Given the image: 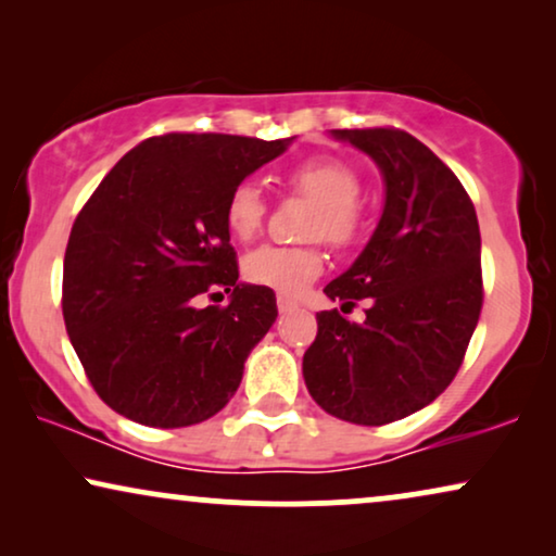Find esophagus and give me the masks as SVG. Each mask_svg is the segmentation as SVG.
<instances>
[{
    "instance_id": "1",
    "label": "esophagus",
    "mask_w": 556,
    "mask_h": 556,
    "mask_svg": "<svg viewBox=\"0 0 556 556\" xmlns=\"http://www.w3.org/2000/svg\"><path fill=\"white\" fill-rule=\"evenodd\" d=\"M293 308H295V301L291 299V295L280 293L278 295V311H280V314H288V311H293Z\"/></svg>"
}]
</instances>
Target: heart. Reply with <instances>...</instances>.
Returning <instances> with one entry per match:
<instances>
[{
  "label": "heart",
  "mask_w": 556,
  "mask_h": 556,
  "mask_svg": "<svg viewBox=\"0 0 556 556\" xmlns=\"http://www.w3.org/2000/svg\"><path fill=\"white\" fill-rule=\"evenodd\" d=\"M286 185L316 204L308 235L331 245L344 248L356 238L359 217L356 202L362 181L354 169L337 159H308L286 174ZM265 219V197L255 181H240L225 202V225L238 240H253ZM324 268V257L316 248L261 245L250 250L242 261V273L250 283L273 288L280 293H299Z\"/></svg>",
  "instance_id": "obj_1"
}]
</instances>
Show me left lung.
I'll return each instance as SVG.
<instances>
[{"mask_svg": "<svg viewBox=\"0 0 556 556\" xmlns=\"http://www.w3.org/2000/svg\"><path fill=\"white\" fill-rule=\"evenodd\" d=\"M379 166L382 217L359 257L324 293L368 299V318L316 314L303 379L316 405L354 425H387L453 382L483 306L481 232L458 177L397 128H337ZM345 313V312H344Z\"/></svg>", "mask_w": 556, "mask_h": 556, "instance_id": "1", "label": "left lung"}]
</instances>
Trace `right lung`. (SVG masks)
<instances>
[{"mask_svg":"<svg viewBox=\"0 0 556 556\" xmlns=\"http://www.w3.org/2000/svg\"><path fill=\"white\" fill-rule=\"evenodd\" d=\"M291 139L166 134L128 151L75 219L63 265L71 344L101 400L149 428L210 420L276 324V293L238 280L225 225L235 185ZM212 285L225 309L195 306Z\"/></svg>","mask_w":556,"mask_h":556,"instance_id":"1","label":"right lung"}]
</instances>
